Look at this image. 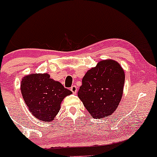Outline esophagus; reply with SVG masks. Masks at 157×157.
Masks as SVG:
<instances>
[{"instance_id":"obj_1","label":"esophagus","mask_w":157,"mask_h":157,"mask_svg":"<svg viewBox=\"0 0 157 157\" xmlns=\"http://www.w3.org/2000/svg\"><path fill=\"white\" fill-rule=\"evenodd\" d=\"M71 90L72 91V93H74V94H76L77 92V87L75 86V85H74V86H72L71 87Z\"/></svg>"}]
</instances>
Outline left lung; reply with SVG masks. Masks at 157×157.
<instances>
[{
	"label": "left lung",
	"mask_w": 157,
	"mask_h": 157,
	"mask_svg": "<svg viewBox=\"0 0 157 157\" xmlns=\"http://www.w3.org/2000/svg\"><path fill=\"white\" fill-rule=\"evenodd\" d=\"M124 77L121 66L111 59L99 61L86 73L77 95L93 118H107L118 108Z\"/></svg>",
	"instance_id": "1"
}]
</instances>
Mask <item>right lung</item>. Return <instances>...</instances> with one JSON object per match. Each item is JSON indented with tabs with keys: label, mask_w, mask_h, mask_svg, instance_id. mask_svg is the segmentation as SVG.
I'll use <instances>...</instances> for the list:
<instances>
[{
	"label": "right lung",
	"mask_w": 157,
	"mask_h": 157,
	"mask_svg": "<svg viewBox=\"0 0 157 157\" xmlns=\"http://www.w3.org/2000/svg\"><path fill=\"white\" fill-rule=\"evenodd\" d=\"M22 96L32 114L42 121H52L58 115L61 101L72 93L48 74L25 76L20 86Z\"/></svg>",
	"instance_id": "obj_1"
}]
</instances>
